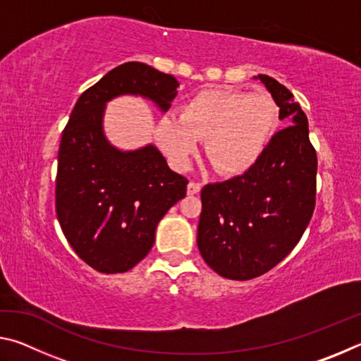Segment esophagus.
<instances>
[{"mask_svg":"<svg viewBox=\"0 0 361 361\" xmlns=\"http://www.w3.org/2000/svg\"><path fill=\"white\" fill-rule=\"evenodd\" d=\"M200 189H202V185H200V183H197V181H189V185H188V194L189 195H194V194H197Z\"/></svg>","mask_w":361,"mask_h":361,"instance_id":"34e87169","label":"esophagus"}]
</instances>
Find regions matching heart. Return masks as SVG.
Segmentation results:
<instances>
[{
	"label": "heart",
	"mask_w": 361,
	"mask_h": 361,
	"mask_svg": "<svg viewBox=\"0 0 361 361\" xmlns=\"http://www.w3.org/2000/svg\"><path fill=\"white\" fill-rule=\"evenodd\" d=\"M279 124V106L264 92L204 89L173 113L159 118V148L176 169H186L199 140L218 173L237 175L255 166Z\"/></svg>",
	"instance_id": "1"
}]
</instances>
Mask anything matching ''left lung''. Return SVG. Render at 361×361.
Returning <instances> with one entry per match:
<instances>
[{"instance_id":"obj_1","label":"left lung","mask_w":361,"mask_h":361,"mask_svg":"<svg viewBox=\"0 0 361 361\" xmlns=\"http://www.w3.org/2000/svg\"><path fill=\"white\" fill-rule=\"evenodd\" d=\"M285 129L271 138L255 166L200 192L197 247L221 277L250 280L277 266L301 239L315 209L317 152L307 116L283 84L266 75Z\"/></svg>"}]
</instances>
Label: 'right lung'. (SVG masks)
Masks as SVG:
<instances>
[{"instance_id": "1", "label": "right lung", "mask_w": 361, "mask_h": 361, "mask_svg": "<svg viewBox=\"0 0 361 361\" xmlns=\"http://www.w3.org/2000/svg\"><path fill=\"white\" fill-rule=\"evenodd\" d=\"M178 81L142 62L108 71L79 97L59 148L56 212L75 253L102 274L130 271L154 243L157 223L186 195L156 146L114 148L103 133L106 102L142 95L167 111Z\"/></svg>"}]
</instances>
